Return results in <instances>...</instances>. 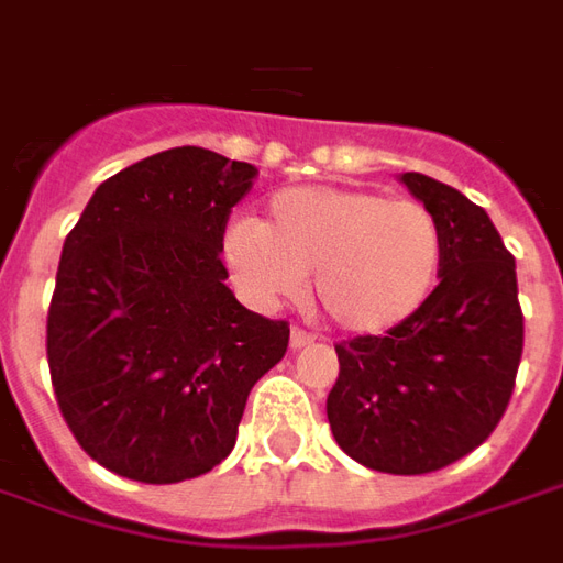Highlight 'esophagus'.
Wrapping results in <instances>:
<instances>
[{
    "label": "esophagus",
    "mask_w": 563,
    "mask_h": 563,
    "mask_svg": "<svg viewBox=\"0 0 563 563\" xmlns=\"http://www.w3.org/2000/svg\"><path fill=\"white\" fill-rule=\"evenodd\" d=\"M311 342H314V335L302 330V327H294V330H290V347H294V351H299V347H306V344Z\"/></svg>",
    "instance_id": "obj_1"
}]
</instances>
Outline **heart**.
I'll list each match as a JSON object with an SVG mask.
<instances>
[{
	"label": "heart",
	"instance_id": "1",
	"mask_svg": "<svg viewBox=\"0 0 563 563\" xmlns=\"http://www.w3.org/2000/svg\"><path fill=\"white\" fill-rule=\"evenodd\" d=\"M221 257L254 306L297 297L311 273L314 299L332 321L377 335L411 321L429 299L444 261V228L411 197L302 186L278 191L264 221L231 224Z\"/></svg>",
	"mask_w": 563,
	"mask_h": 563
}]
</instances>
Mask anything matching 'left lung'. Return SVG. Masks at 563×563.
<instances>
[{"label": "left lung", "mask_w": 563, "mask_h": 563, "mask_svg": "<svg viewBox=\"0 0 563 563\" xmlns=\"http://www.w3.org/2000/svg\"><path fill=\"white\" fill-rule=\"evenodd\" d=\"M444 228L438 287L411 321L335 344L332 438L360 465L429 474L477 450L510 405L525 318L516 261L486 209L432 176L401 174Z\"/></svg>", "instance_id": "obj_1"}]
</instances>
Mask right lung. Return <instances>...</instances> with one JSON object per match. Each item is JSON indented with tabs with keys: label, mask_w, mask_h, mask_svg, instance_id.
Segmentation results:
<instances>
[{
	"label": "right lung",
	"mask_w": 563,
	"mask_h": 563,
	"mask_svg": "<svg viewBox=\"0 0 563 563\" xmlns=\"http://www.w3.org/2000/svg\"><path fill=\"white\" fill-rule=\"evenodd\" d=\"M254 164L176 146L104 179L65 236L47 311L59 411L98 465L183 483L228 459L290 327L236 302L221 242Z\"/></svg>",
	"instance_id": "obj_1"
}]
</instances>
